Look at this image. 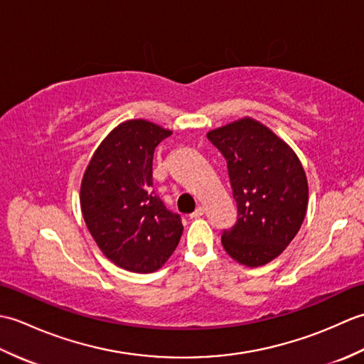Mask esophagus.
Masks as SVG:
<instances>
[{
	"label": "esophagus",
	"instance_id": "34e87169",
	"mask_svg": "<svg viewBox=\"0 0 364 364\" xmlns=\"http://www.w3.org/2000/svg\"><path fill=\"white\" fill-rule=\"evenodd\" d=\"M205 214V208L203 206H198L197 210L191 214V219H197V218H202V215Z\"/></svg>",
	"mask_w": 364,
	"mask_h": 364
}]
</instances>
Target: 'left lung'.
<instances>
[{"instance_id":"8db88e82","label":"left lung","mask_w":364,"mask_h":364,"mask_svg":"<svg viewBox=\"0 0 364 364\" xmlns=\"http://www.w3.org/2000/svg\"><path fill=\"white\" fill-rule=\"evenodd\" d=\"M227 159L237 222L223 231L222 245L247 267L275 259L301 227L308 206L306 173L296 151L252 117L208 131Z\"/></svg>"}]
</instances>
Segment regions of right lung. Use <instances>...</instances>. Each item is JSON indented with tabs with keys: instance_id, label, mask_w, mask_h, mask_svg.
<instances>
[{
	"instance_id": "right-lung-1",
	"label": "right lung",
	"mask_w": 364,
	"mask_h": 364,
	"mask_svg": "<svg viewBox=\"0 0 364 364\" xmlns=\"http://www.w3.org/2000/svg\"><path fill=\"white\" fill-rule=\"evenodd\" d=\"M170 134L149 120L123 122L98 145L82 175L87 230L105 257L129 272L161 269L183 235L180 215L151 191L153 153Z\"/></svg>"
}]
</instances>
